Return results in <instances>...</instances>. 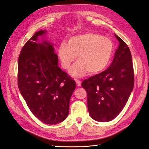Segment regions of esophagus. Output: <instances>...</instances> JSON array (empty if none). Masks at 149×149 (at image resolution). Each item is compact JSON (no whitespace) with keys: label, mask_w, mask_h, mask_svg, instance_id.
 Returning <instances> with one entry per match:
<instances>
[{"label":"esophagus","mask_w":149,"mask_h":149,"mask_svg":"<svg viewBox=\"0 0 149 149\" xmlns=\"http://www.w3.org/2000/svg\"><path fill=\"white\" fill-rule=\"evenodd\" d=\"M75 81H76V85H77L78 86H81V81L78 80V79H75Z\"/></svg>","instance_id":"esophagus-1"}]
</instances>
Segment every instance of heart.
Masks as SVG:
<instances>
[{
  "mask_svg": "<svg viewBox=\"0 0 149 149\" xmlns=\"http://www.w3.org/2000/svg\"><path fill=\"white\" fill-rule=\"evenodd\" d=\"M113 43L107 37L95 33L74 35L62 43L58 49L61 66L68 69L77 56L78 61L69 73L76 78L82 77L88 72L94 75L101 73L109 65L113 53Z\"/></svg>",
  "mask_w": 149,
  "mask_h": 149,
  "instance_id": "obj_1",
  "label": "heart"
}]
</instances>
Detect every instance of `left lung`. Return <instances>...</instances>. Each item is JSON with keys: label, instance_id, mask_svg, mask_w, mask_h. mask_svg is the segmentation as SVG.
<instances>
[{"label": "left lung", "instance_id": "left-lung-1", "mask_svg": "<svg viewBox=\"0 0 149 149\" xmlns=\"http://www.w3.org/2000/svg\"><path fill=\"white\" fill-rule=\"evenodd\" d=\"M119 42L111 65L102 73L84 80L90 116L98 122H109L123 109L134 88V76L130 49L115 34Z\"/></svg>", "mask_w": 149, "mask_h": 149}]
</instances>
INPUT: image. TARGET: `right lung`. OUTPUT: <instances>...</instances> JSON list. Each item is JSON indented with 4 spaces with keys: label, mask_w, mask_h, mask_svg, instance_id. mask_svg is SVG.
Returning a JSON list of instances; mask_svg holds the SVG:
<instances>
[{
    "label": "right lung",
    "mask_w": 149,
    "mask_h": 149,
    "mask_svg": "<svg viewBox=\"0 0 149 149\" xmlns=\"http://www.w3.org/2000/svg\"><path fill=\"white\" fill-rule=\"evenodd\" d=\"M40 30L22 48L18 63V86L33 114L42 123L55 124L69 113L76 83L58 66L53 45Z\"/></svg>",
    "instance_id": "obj_1"
}]
</instances>
